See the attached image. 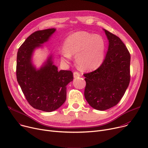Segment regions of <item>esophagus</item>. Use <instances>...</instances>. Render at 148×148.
Listing matches in <instances>:
<instances>
[{"instance_id":"esophagus-1","label":"esophagus","mask_w":148,"mask_h":148,"mask_svg":"<svg viewBox=\"0 0 148 148\" xmlns=\"http://www.w3.org/2000/svg\"><path fill=\"white\" fill-rule=\"evenodd\" d=\"M73 75H74V78H77V77H79L81 76L80 74L79 73H78V72H77V71L74 72Z\"/></svg>"}]
</instances>
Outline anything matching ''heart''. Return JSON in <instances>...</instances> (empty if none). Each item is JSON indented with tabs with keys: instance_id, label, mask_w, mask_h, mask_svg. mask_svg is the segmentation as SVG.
Here are the masks:
<instances>
[{
	"instance_id": "b5f03b06",
	"label": "heart",
	"mask_w": 148,
	"mask_h": 148,
	"mask_svg": "<svg viewBox=\"0 0 148 148\" xmlns=\"http://www.w3.org/2000/svg\"><path fill=\"white\" fill-rule=\"evenodd\" d=\"M105 49L103 38L86 32H75L69 36L61 51V59L70 61L75 55L76 64L83 70H92L99 66L103 61Z\"/></svg>"
}]
</instances>
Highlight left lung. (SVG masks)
Returning a JSON list of instances; mask_svg holds the SVG:
<instances>
[{"mask_svg":"<svg viewBox=\"0 0 148 148\" xmlns=\"http://www.w3.org/2000/svg\"><path fill=\"white\" fill-rule=\"evenodd\" d=\"M109 40L104 60L96 70L84 74V97L96 110L115 106L124 96L130 80V54L121 39L103 29Z\"/></svg>","mask_w":148,"mask_h":148,"instance_id":"1","label":"left lung"}]
</instances>
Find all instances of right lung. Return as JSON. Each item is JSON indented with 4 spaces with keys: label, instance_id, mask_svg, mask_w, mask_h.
<instances>
[{
    "label": "right lung",
    "instance_id": "1",
    "mask_svg": "<svg viewBox=\"0 0 148 148\" xmlns=\"http://www.w3.org/2000/svg\"><path fill=\"white\" fill-rule=\"evenodd\" d=\"M56 29L35 32L19 47L16 58V74L18 84L27 101L35 109L52 112L65 101L66 85L73 80L71 71L58 70L52 56L39 70L32 64L33 52L46 42Z\"/></svg>",
    "mask_w": 148,
    "mask_h": 148
}]
</instances>
